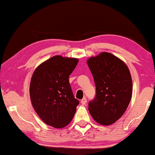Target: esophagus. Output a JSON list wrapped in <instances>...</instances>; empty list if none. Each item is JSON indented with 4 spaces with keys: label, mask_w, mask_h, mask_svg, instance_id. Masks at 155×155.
Wrapping results in <instances>:
<instances>
[{
    "label": "esophagus",
    "mask_w": 155,
    "mask_h": 155,
    "mask_svg": "<svg viewBox=\"0 0 155 155\" xmlns=\"http://www.w3.org/2000/svg\"><path fill=\"white\" fill-rule=\"evenodd\" d=\"M81 104L82 105H85L86 104H87V99L85 98V97H84V98L82 99Z\"/></svg>",
    "instance_id": "34e87169"
}]
</instances>
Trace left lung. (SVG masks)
I'll return each instance as SVG.
<instances>
[{
    "instance_id": "left-lung-1",
    "label": "left lung",
    "mask_w": 155,
    "mask_h": 155,
    "mask_svg": "<svg viewBox=\"0 0 155 155\" xmlns=\"http://www.w3.org/2000/svg\"><path fill=\"white\" fill-rule=\"evenodd\" d=\"M96 86V96L89 102V111L95 121L109 126L123 116L130 103L133 82L128 66L107 52L87 61Z\"/></svg>"
}]
</instances>
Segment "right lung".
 <instances>
[{"label": "right lung", "instance_id": "add662e5", "mask_svg": "<svg viewBox=\"0 0 155 155\" xmlns=\"http://www.w3.org/2000/svg\"><path fill=\"white\" fill-rule=\"evenodd\" d=\"M78 58L54 56L41 63L31 76L29 85L31 102L46 124L56 128L68 126L74 117L79 101L69 83V75Z\"/></svg>", "mask_w": 155, "mask_h": 155}]
</instances>
